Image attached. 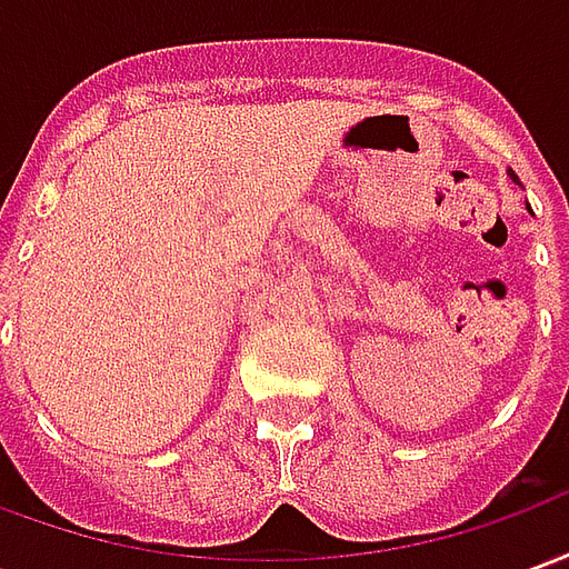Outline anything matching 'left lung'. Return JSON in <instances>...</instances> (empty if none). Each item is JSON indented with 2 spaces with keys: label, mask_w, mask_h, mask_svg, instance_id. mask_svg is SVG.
<instances>
[{
  "label": "left lung",
  "mask_w": 569,
  "mask_h": 569,
  "mask_svg": "<svg viewBox=\"0 0 569 569\" xmlns=\"http://www.w3.org/2000/svg\"><path fill=\"white\" fill-rule=\"evenodd\" d=\"M509 176H512V179H515V182H518V176H515V173H512V170H509Z\"/></svg>",
  "instance_id": "left-lung-1"
}]
</instances>
